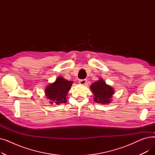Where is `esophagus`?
<instances>
[{
	"instance_id": "obj_1",
	"label": "esophagus",
	"mask_w": 155,
	"mask_h": 155,
	"mask_svg": "<svg viewBox=\"0 0 155 155\" xmlns=\"http://www.w3.org/2000/svg\"><path fill=\"white\" fill-rule=\"evenodd\" d=\"M87 83L86 79H81L79 80V84L81 85H85Z\"/></svg>"
}]
</instances>
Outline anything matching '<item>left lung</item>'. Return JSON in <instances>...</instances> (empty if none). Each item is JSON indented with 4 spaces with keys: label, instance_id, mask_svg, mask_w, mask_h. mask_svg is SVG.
<instances>
[{
    "label": "left lung",
    "instance_id": "1",
    "mask_svg": "<svg viewBox=\"0 0 155 155\" xmlns=\"http://www.w3.org/2000/svg\"><path fill=\"white\" fill-rule=\"evenodd\" d=\"M91 88L95 96L94 101L97 103L109 104L111 101V97L114 93V89L107 85L102 79L93 83Z\"/></svg>",
    "mask_w": 155,
    "mask_h": 155
}]
</instances>
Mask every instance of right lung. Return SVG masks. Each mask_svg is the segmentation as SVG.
I'll return each instance as SVG.
<instances>
[{"label":"right lung","mask_w":155,"mask_h":155,"mask_svg":"<svg viewBox=\"0 0 155 155\" xmlns=\"http://www.w3.org/2000/svg\"><path fill=\"white\" fill-rule=\"evenodd\" d=\"M71 81H68L62 77L57 78L55 82L49 85L45 89L46 97L51 102L56 104H60L67 102V94L70 90L72 85Z\"/></svg>","instance_id":"right-lung-1"}]
</instances>
